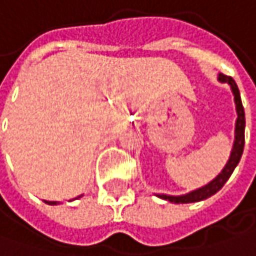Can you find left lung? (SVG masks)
Here are the masks:
<instances>
[{"label":"left lung","instance_id":"left-lung-1","mask_svg":"<svg viewBox=\"0 0 256 256\" xmlns=\"http://www.w3.org/2000/svg\"><path fill=\"white\" fill-rule=\"evenodd\" d=\"M218 81L220 82H228L230 85L233 96H234V104H236V113H238V118H236V124H234V142H233L232 152H230V158L228 160V164L224 165V168L222 170V172L218 174V176L210 181L207 186L194 190L188 194L184 196H166V194H158V197L168 200L171 203H196V202H202L208 197H212L213 194H216L220 188L226 184V181L230 178V175L234 171L236 165L239 164L240 156L244 154V146H245V110L242 106V100H240V94H239V88L236 82L233 81L232 76H226L223 74H218Z\"/></svg>","mask_w":256,"mask_h":256}]
</instances>
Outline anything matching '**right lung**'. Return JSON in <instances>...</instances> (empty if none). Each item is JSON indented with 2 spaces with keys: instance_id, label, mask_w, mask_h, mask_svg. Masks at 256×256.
<instances>
[{
  "instance_id": "obj_1",
  "label": "right lung",
  "mask_w": 256,
  "mask_h": 256,
  "mask_svg": "<svg viewBox=\"0 0 256 256\" xmlns=\"http://www.w3.org/2000/svg\"><path fill=\"white\" fill-rule=\"evenodd\" d=\"M44 203L50 204V206H54V204H58V202H46V200H44Z\"/></svg>"
}]
</instances>
